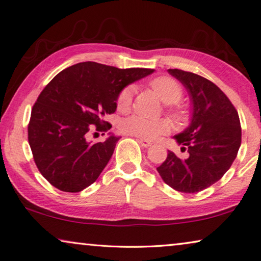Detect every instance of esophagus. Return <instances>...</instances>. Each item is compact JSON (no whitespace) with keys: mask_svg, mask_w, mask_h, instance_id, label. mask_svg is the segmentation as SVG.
Wrapping results in <instances>:
<instances>
[{"mask_svg":"<svg viewBox=\"0 0 261 261\" xmlns=\"http://www.w3.org/2000/svg\"><path fill=\"white\" fill-rule=\"evenodd\" d=\"M138 141H139V143L141 144V146H142L143 148H148V147H150V146H151V142H150V141H148V140L138 139Z\"/></svg>","mask_w":261,"mask_h":261,"instance_id":"obj_1","label":"esophagus"}]
</instances>
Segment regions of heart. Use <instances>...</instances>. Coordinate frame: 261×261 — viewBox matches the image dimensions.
<instances>
[{
	"instance_id": "obj_1",
	"label": "heart",
	"mask_w": 261,
	"mask_h": 261,
	"mask_svg": "<svg viewBox=\"0 0 261 261\" xmlns=\"http://www.w3.org/2000/svg\"><path fill=\"white\" fill-rule=\"evenodd\" d=\"M150 86L160 99L168 105L178 102L179 99L182 98L183 91L181 85L170 77L155 78L150 82ZM133 94L134 89L132 86L125 87L120 92L117 100V106L120 111L126 112L129 110ZM171 113L174 118L178 120L183 118V112L177 110V108H171ZM169 129L170 125L167 120L147 119L140 117V115H132V117L123 120L121 123V130L123 133L144 140H154L159 138L160 135L166 134Z\"/></svg>"
}]
</instances>
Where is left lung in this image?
I'll list each match as a JSON object with an SVG mask.
<instances>
[{
	"label": "left lung",
	"mask_w": 261,
	"mask_h": 261,
	"mask_svg": "<svg viewBox=\"0 0 261 261\" xmlns=\"http://www.w3.org/2000/svg\"><path fill=\"white\" fill-rule=\"evenodd\" d=\"M189 94L190 123L174 139L187 150L178 158L168 150L158 171L172 189L195 194L219 181L230 169L242 142L238 112L224 92L206 78L178 69L168 70Z\"/></svg>",
	"instance_id": "1"
}]
</instances>
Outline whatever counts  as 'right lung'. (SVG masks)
I'll return each instance as SVG.
<instances>
[{
    "instance_id": "obj_1",
    "label": "right lung",
    "mask_w": 261,
    "mask_h": 261,
    "mask_svg": "<svg viewBox=\"0 0 261 261\" xmlns=\"http://www.w3.org/2000/svg\"><path fill=\"white\" fill-rule=\"evenodd\" d=\"M151 69H118L95 62L72 65L45 86L31 111L28 140L36 166L57 189L79 192L97 181L120 136L108 133L92 143L89 132L107 130L103 117L117 111V100L129 84Z\"/></svg>"
}]
</instances>
